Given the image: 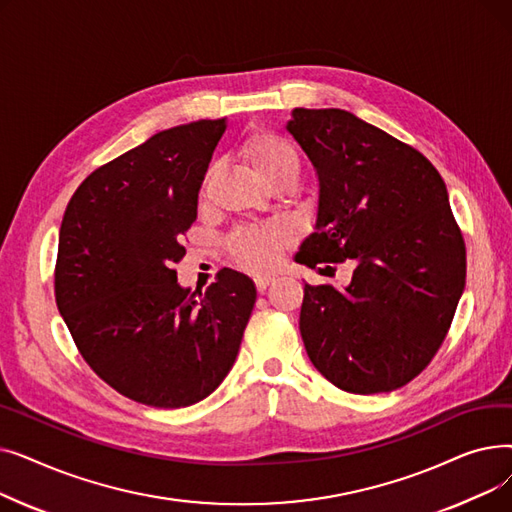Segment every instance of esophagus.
I'll return each instance as SVG.
<instances>
[{
    "label": "esophagus",
    "instance_id": "34e87169",
    "mask_svg": "<svg viewBox=\"0 0 512 512\" xmlns=\"http://www.w3.org/2000/svg\"><path fill=\"white\" fill-rule=\"evenodd\" d=\"M253 280H255V286H257V290H259V292H263L267 286L272 284L274 276H270V274H257V276H253Z\"/></svg>",
    "mask_w": 512,
    "mask_h": 512
}]
</instances>
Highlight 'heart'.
Returning a JSON list of instances; mask_svg holds the SVG:
<instances>
[{
    "mask_svg": "<svg viewBox=\"0 0 512 512\" xmlns=\"http://www.w3.org/2000/svg\"><path fill=\"white\" fill-rule=\"evenodd\" d=\"M242 155L249 159L251 168L261 180L288 168L299 170L297 151L272 130H257L249 134L247 141L242 143ZM286 242L288 232L280 224L245 228L230 238V253L238 263L251 267V270H265L278 261Z\"/></svg>",
    "mask_w": 512,
    "mask_h": 512,
    "instance_id": "b5f03b06",
    "label": "heart"
}]
</instances>
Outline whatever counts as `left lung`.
Masks as SVG:
<instances>
[{"label": "left lung", "mask_w": 512, "mask_h": 512, "mask_svg": "<svg viewBox=\"0 0 512 512\" xmlns=\"http://www.w3.org/2000/svg\"><path fill=\"white\" fill-rule=\"evenodd\" d=\"M286 130L319 180L315 232L294 259L357 263L344 290L305 284L307 355L340 390L392 392L434 359L465 290L446 184L417 149L351 112L297 107Z\"/></svg>", "instance_id": "8db88e82"}]
</instances>
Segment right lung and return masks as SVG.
Here are the masks:
<instances>
[{"label": "right lung", "instance_id": "right-lung-1", "mask_svg": "<svg viewBox=\"0 0 512 512\" xmlns=\"http://www.w3.org/2000/svg\"><path fill=\"white\" fill-rule=\"evenodd\" d=\"M224 130L222 118L153 134L87 176L60 226L58 309L91 369L141 405L180 409L218 388L257 299L228 267L205 292L174 270Z\"/></svg>", "mask_w": 512, "mask_h": 512}]
</instances>
